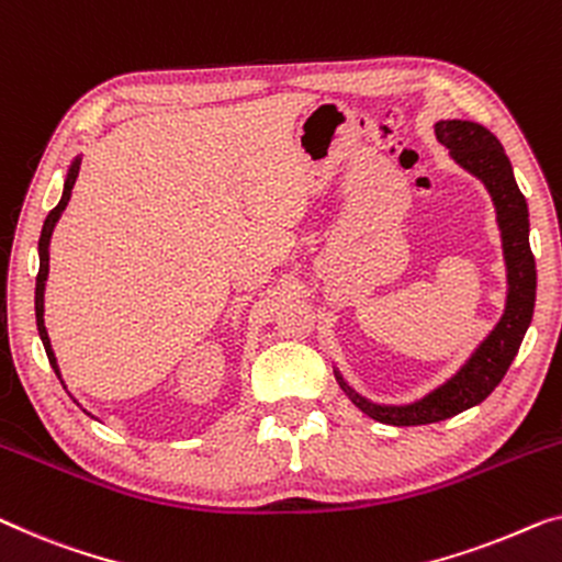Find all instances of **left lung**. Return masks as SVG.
Wrapping results in <instances>:
<instances>
[{
    "label": "left lung",
    "instance_id": "left-lung-1",
    "mask_svg": "<svg viewBox=\"0 0 562 562\" xmlns=\"http://www.w3.org/2000/svg\"><path fill=\"white\" fill-rule=\"evenodd\" d=\"M434 128L436 139L449 149L451 159L476 180H482L494 202L504 268H507V299H504L499 322L479 341L469 360L449 380L418 401L401 405L375 403L357 393L335 368V378L349 401L364 416L387 423V426H426V423L446 420L482 403L507 375L535 312L538 271H535V256L530 250V213H527L525 194L519 192L499 139L490 128L474 124V121L446 119L436 121Z\"/></svg>",
    "mask_w": 562,
    "mask_h": 562
}]
</instances>
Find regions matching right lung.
Returning a JSON list of instances; mask_svg holds the SVG:
<instances>
[{
  "mask_svg": "<svg viewBox=\"0 0 562 562\" xmlns=\"http://www.w3.org/2000/svg\"><path fill=\"white\" fill-rule=\"evenodd\" d=\"M78 169H80V157H76L70 161L68 167V175H65V184H63V198L58 205L50 210V215L45 217V225H43V233H40V246H37V254H40V271H37V283H35V316H37V331H40V339H43V347L47 352V360H50L55 375L60 378V368H58V357L53 352V345H50V337H47V329H45V281H47V273H50V238H53V231L55 225H58L63 210L68 207V200H70V192H72V184H76V177H78ZM63 382V380H60Z\"/></svg>",
  "mask_w": 562,
  "mask_h": 562,
  "instance_id": "obj_1",
  "label": "right lung"
}]
</instances>
